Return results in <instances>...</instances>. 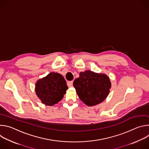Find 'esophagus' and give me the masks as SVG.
<instances>
[{
	"label": "esophagus",
	"instance_id": "esophagus-1",
	"mask_svg": "<svg viewBox=\"0 0 149 149\" xmlns=\"http://www.w3.org/2000/svg\"><path fill=\"white\" fill-rule=\"evenodd\" d=\"M72 84H73V81H68V82H67V86H68L69 87H72Z\"/></svg>",
	"mask_w": 149,
	"mask_h": 149
}]
</instances>
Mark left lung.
I'll return each mask as SVG.
<instances>
[{
    "label": "left lung",
    "instance_id": "obj_1",
    "mask_svg": "<svg viewBox=\"0 0 149 149\" xmlns=\"http://www.w3.org/2000/svg\"><path fill=\"white\" fill-rule=\"evenodd\" d=\"M73 85L79 99L90 107L102 102L107 98L111 86L107 75L91 71L81 72Z\"/></svg>",
    "mask_w": 149,
    "mask_h": 149
}]
</instances>
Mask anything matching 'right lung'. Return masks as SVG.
<instances>
[{
	"label": "right lung",
	"mask_w": 149,
	"mask_h": 149,
	"mask_svg": "<svg viewBox=\"0 0 149 149\" xmlns=\"http://www.w3.org/2000/svg\"><path fill=\"white\" fill-rule=\"evenodd\" d=\"M68 88L64 78L54 72L38 80L35 84V92L38 97L42 103L49 106L60 101Z\"/></svg>",
	"instance_id": "obj_1"
}]
</instances>
